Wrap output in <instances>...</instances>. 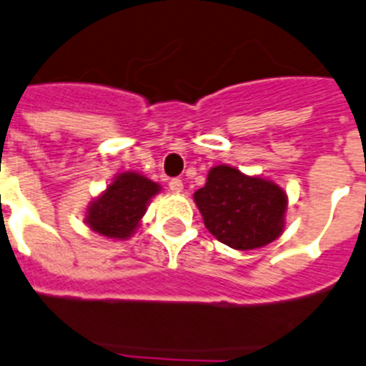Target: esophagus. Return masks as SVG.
I'll use <instances>...</instances> for the list:
<instances>
[{
	"label": "esophagus",
	"mask_w": 366,
	"mask_h": 366,
	"mask_svg": "<svg viewBox=\"0 0 366 366\" xmlns=\"http://www.w3.org/2000/svg\"><path fill=\"white\" fill-rule=\"evenodd\" d=\"M169 189H172L173 193H182L184 182L180 179H172L169 180Z\"/></svg>",
	"instance_id": "obj_1"
}]
</instances>
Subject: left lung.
I'll use <instances>...</instances> for the list:
<instances>
[{
	"label": "left lung",
	"instance_id": "left-lung-1",
	"mask_svg": "<svg viewBox=\"0 0 366 366\" xmlns=\"http://www.w3.org/2000/svg\"><path fill=\"white\" fill-rule=\"evenodd\" d=\"M193 199L207 231L238 251L264 247L285 229V191L272 180L249 177L227 164L211 167Z\"/></svg>",
	"mask_w": 366,
	"mask_h": 366
}]
</instances>
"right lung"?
Listing matches in <instances>:
<instances>
[{
	"label": "right lung",
	"mask_w": 366,
	"mask_h": 366,
	"mask_svg": "<svg viewBox=\"0 0 366 366\" xmlns=\"http://www.w3.org/2000/svg\"><path fill=\"white\" fill-rule=\"evenodd\" d=\"M159 191V184L141 173H119L110 186L92 200L84 224L101 237L126 240L141 225L149 200Z\"/></svg>",
	"instance_id": "1"
}]
</instances>
